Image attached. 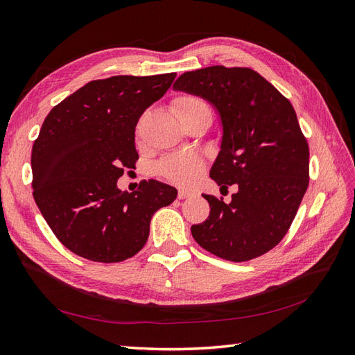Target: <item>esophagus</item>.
<instances>
[{
	"label": "esophagus",
	"instance_id": "esophagus-1",
	"mask_svg": "<svg viewBox=\"0 0 355 355\" xmlns=\"http://www.w3.org/2000/svg\"><path fill=\"white\" fill-rule=\"evenodd\" d=\"M188 197H193V193H191V191L179 189V193H178V198L179 200H184V198H188Z\"/></svg>",
	"mask_w": 355,
	"mask_h": 355
}]
</instances>
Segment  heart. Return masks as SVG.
I'll return each instance as SVG.
<instances>
[{
    "label": "heart",
    "instance_id": "1",
    "mask_svg": "<svg viewBox=\"0 0 355 355\" xmlns=\"http://www.w3.org/2000/svg\"><path fill=\"white\" fill-rule=\"evenodd\" d=\"M173 110L179 121L188 125L201 118L212 119L209 104L197 95L182 94L173 100ZM206 167L205 158L197 152H178L162 158L157 164V171L171 184L179 187H191L203 175Z\"/></svg>",
    "mask_w": 355,
    "mask_h": 355
}]
</instances>
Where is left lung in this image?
Masks as SVG:
<instances>
[{
    "label": "left lung",
    "instance_id": "left-lung-1",
    "mask_svg": "<svg viewBox=\"0 0 355 355\" xmlns=\"http://www.w3.org/2000/svg\"><path fill=\"white\" fill-rule=\"evenodd\" d=\"M176 91L198 95L219 113L221 150L210 178L230 203L203 194L210 214L191 227L196 242L228 261H248L270 251L288 232L309 185V146L290 100L245 67L214 65L187 71Z\"/></svg>",
    "mask_w": 355,
    "mask_h": 355
}]
</instances>
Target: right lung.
Instances as JSON below:
<instances>
[{
  "instance_id": "obj_1",
  "label": "right lung",
  "mask_w": 355,
  "mask_h": 355,
  "mask_svg": "<svg viewBox=\"0 0 355 355\" xmlns=\"http://www.w3.org/2000/svg\"><path fill=\"white\" fill-rule=\"evenodd\" d=\"M176 73L113 76L92 80L47 114L31 154L33 196L58 241L76 255L119 263L149 237L150 218L173 203L176 188L141 180L137 191L116 185L136 168L134 131Z\"/></svg>"
}]
</instances>
